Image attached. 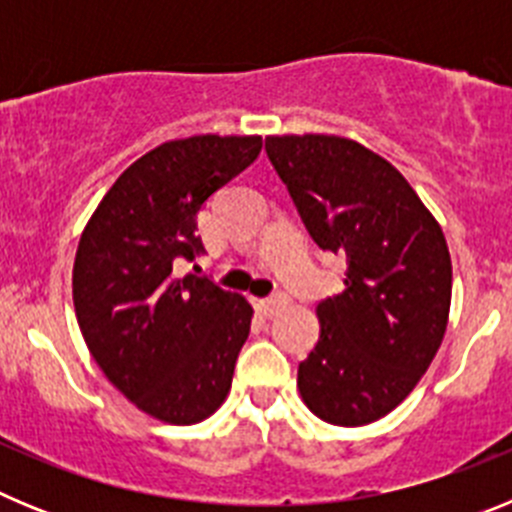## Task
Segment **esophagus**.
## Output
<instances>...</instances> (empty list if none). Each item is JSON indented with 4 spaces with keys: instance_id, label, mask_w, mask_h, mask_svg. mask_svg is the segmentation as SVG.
I'll use <instances>...</instances> for the list:
<instances>
[{
    "instance_id": "34e87169",
    "label": "esophagus",
    "mask_w": 512,
    "mask_h": 512,
    "mask_svg": "<svg viewBox=\"0 0 512 512\" xmlns=\"http://www.w3.org/2000/svg\"><path fill=\"white\" fill-rule=\"evenodd\" d=\"M256 307H259L264 315H277L282 307H287V297L284 295H271V297H264V300H256Z\"/></svg>"
}]
</instances>
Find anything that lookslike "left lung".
<instances>
[{
	"label": "left lung",
	"instance_id": "1",
	"mask_svg": "<svg viewBox=\"0 0 512 512\" xmlns=\"http://www.w3.org/2000/svg\"><path fill=\"white\" fill-rule=\"evenodd\" d=\"M266 156L312 241L346 256V289L318 305L320 341L297 369L307 408L333 425L395 410L446 333L451 256L405 176L356 140L271 135Z\"/></svg>",
	"mask_w": 512,
	"mask_h": 512
}]
</instances>
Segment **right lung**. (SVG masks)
I'll return each instance as SVG.
<instances>
[{"label": "right lung", "instance_id": "add662e5", "mask_svg": "<svg viewBox=\"0 0 512 512\" xmlns=\"http://www.w3.org/2000/svg\"><path fill=\"white\" fill-rule=\"evenodd\" d=\"M259 135H194L138 158L81 233L74 307L104 377L143 413L174 425L223 405L251 330V305L176 261L202 248L197 215L259 158Z\"/></svg>", "mask_w": 512, "mask_h": 512}]
</instances>
